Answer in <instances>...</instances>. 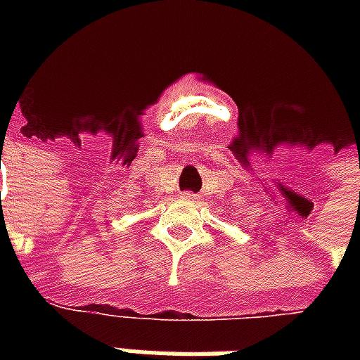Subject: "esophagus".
I'll use <instances>...</instances> for the list:
<instances>
[{
  "instance_id": "34e87169",
  "label": "esophagus",
  "mask_w": 360,
  "mask_h": 360,
  "mask_svg": "<svg viewBox=\"0 0 360 360\" xmlns=\"http://www.w3.org/2000/svg\"><path fill=\"white\" fill-rule=\"evenodd\" d=\"M181 198H183V200H186V202H196L198 200L196 194H192V192H183V194H181Z\"/></svg>"
}]
</instances>
